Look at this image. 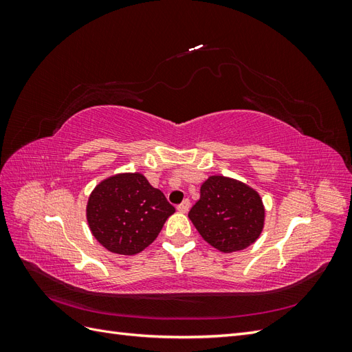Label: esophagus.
<instances>
[{
	"mask_svg": "<svg viewBox=\"0 0 352 352\" xmlns=\"http://www.w3.org/2000/svg\"><path fill=\"white\" fill-rule=\"evenodd\" d=\"M189 207H190V201H189V199H185V201L182 202V204L177 206V211H180V212H188Z\"/></svg>",
	"mask_w": 352,
	"mask_h": 352,
	"instance_id": "34e87169",
	"label": "esophagus"
}]
</instances>
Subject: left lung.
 <instances>
[{"label":"left lung","mask_w":352,"mask_h":352,"mask_svg":"<svg viewBox=\"0 0 352 352\" xmlns=\"http://www.w3.org/2000/svg\"><path fill=\"white\" fill-rule=\"evenodd\" d=\"M188 216L199 235L223 252L250 247L264 226L260 195L225 176H211L202 184L201 197Z\"/></svg>","instance_id":"obj_1"}]
</instances>
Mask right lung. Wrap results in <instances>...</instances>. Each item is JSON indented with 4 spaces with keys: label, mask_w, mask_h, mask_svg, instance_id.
I'll return each instance as SVG.
<instances>
[{
    "label": "right lung",
    "mask_w": 352,
    "mask_h": 352,
    "mask_svg": "<svg viewBox=\"0 0 352 352\" xmlns=\"http://www.w3.org/2000/svg\"><path fill=\"white\" fill-rule=\"evenodd\" d=\"M175 207L140 173L105 179L89 197L87 217L92 235L111 252L133 255L163 229Z\"/></svg>",
    "instance_id": "right-lung-1"
}]
</instances>
